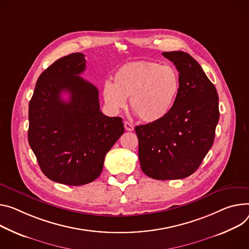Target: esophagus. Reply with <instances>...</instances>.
Instances as JSON below:
<instances>
[{"label": "esophagus", "instance_id": "1", "mask_svg": "<svg viewBox=\"0 0 249 249\" xmlns=\"http://www.w3.org/2000/svg\"><path fill=\"white\" fill-rule=\"evenodd\" d=\"M124 127H125V129L127 131H133L134 130V126L130 122H128V121L124 122Z\"/></svg>", "mask_w": 249, "mask_h": 249}]
</instances>
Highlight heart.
Segmentation results:
<instances>
[{
  "label": "heart",
  "instance_id": "b5f03b06",
  "mask_svg": "<svg viewBox=\"0 0 249 249\" xmlns=\"http://www.w3.org/2000/svg\"><path fill=\"white\" fill-rule=\"evenodd\" d=\"M114 83L106 81L102 95L106 105L119 112L127 105L140 120L154 123L165 118L178 98L180 81L170 65L149 61L129 62L116 71Z\"/></svg>",
  "mask_w": 249,
  "mask_h": 249
}]
</instances>
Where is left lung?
<instances>
[{
  "instance_id": "left-lung-1",
  "label": "left lung",
  "mask_w": 249,
  "mask_h": 249,
  "mask_svg": "<svg viewBox=\"0 0 249 249\" xmlns=\"http://www.w3.org/2000/svg\"><path fill=\"white\" fill-rule=\"evenodd\" d=\"M163 55L178 71V98L165 118L135 127L141 169L161 180L184 178L197 170L213 144L219 119L215 86L197 61L179 51Z\"/></svg>"
}]
</instances>
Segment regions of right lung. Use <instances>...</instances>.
Instances as JSON below:
<instances>
[{
	"label": "right lung",
	"instance_id": "right-lung-1",
	"mask_svg": "<svg viewBox=\"0 0 249 249\" xmlns=\"http://www.w3.org/2000/svg\"><path fill=\"white\" fill-rule=\"evenodd\" d=\"M84 71L83 53L57 59L39 75L29 104V144L40 170L69 186L97 178L107 152L124 133L121 117L100 111L98 89L79 76Z\"/></svg>",
	"mask_w": 249,
	"mask_h": 249
}]
</instances>
